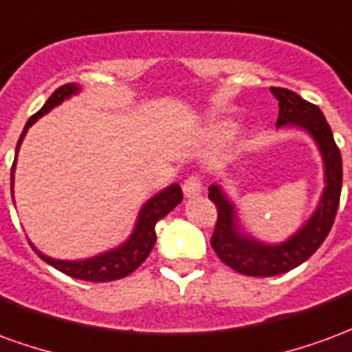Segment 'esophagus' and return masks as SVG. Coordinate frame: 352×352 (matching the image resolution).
I'll return each mask as SVG.
<instances>
[{
  "mask_svg": "<svg viewBox=\"0 0 352 352\" xmlns=\"http://www.w3.org/2000/svg\"><path fill=\"white\" fill-rule=\"evenodd\" d=\"M204 190V184H201V179L198 175H190L183 183V192L186 198H196Z\"/></svg>",
  "mask_w": 352,
  "mask_h": 352,
  "instance_id": "esophagus-1",
  "label": "esophagus"
}]
</instances>
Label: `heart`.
Segmentation results:
<instances>
[{"instance_id":"1","label":"heart","mask_w":352,"mask_h":352,"mask_svg":"<svg viewBox=\"0 0 352 352\" xmlns=\"http://www.w3.org/2000/svg\"><path fill=\"white\" fill-rule=\"evenodd\" d=\"M237 124L232 120H221L213 126V135L219 139H230L236 135Z\"/></svg>"}]
</instances>
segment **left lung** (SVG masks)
<instances>
[{"mask_svg":"<svg viewBox=\"0 0 352 352\" xmlns=\"http://www.w3.org/2000/svg\"><path fill=\"white\" fill-rule=\"evenodd\" d=\"M272 94L279 101L277 128H285V126L302 128L317 143L324 162L326 186L309 221L294 236L277 245L262 243L251 234H245L243 228L239 226L236 206L224 194L221 184L209 186V199L219 211L213 237H211V247L224 264L236 270L237 273L251 277H272V275L287 273L303 264L317 251L328 236L338 213L341 179H343L340 148L333 141L332 130L326 122L324 115L320 113V109L287 88L272 87Z\"/></svg>","mask_w":352,"mask_h":352,"instance_id":"1","label":"left lung"}]
</instances>
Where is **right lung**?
<instances>
[{"label":"right lung","mask_w":352,"mask_h":352,"mask_svg":"<svg viewBox=\"0 0 352 352\" xmlns=\"http://www.w3.org/2000/svg\"><path fill=\"white\" fill-rule=\"evenodd\" d=\"M80 88L77 85H64V87L56 88L52 96H50L47 103L43 105L37 113H35L30 120H28L26 128L22 131V135L19 139V145H16V154H19L20 143L26 135L28 128L37 120L41 118L43 115H47L50 109H54L56 105H60L62 101L72 98L73 94L79 92ZM14 166H16V156H14V162H12L11 168V192H12V181H14ZM183 199V190L177 183L169 184L168 188H164L162 192H158L156 196L146 201L145 206L141 207L139 211L138 222H135V228L131 232V236L124 241L120 247H115L107 252H101L98 256H92V258L85 260H56L50 258L47 254H43L41 251H37L34 245V251L39 254V258H43L47 264H50L52 267H56L58 272L69 275L73 279L80 280H92V283H107V280H116L122 279L126 275H130L131 272H135L139 265L143 264L146 260V256L153 251L154 243H156V232H154V226L156 222L164 219L169 211H173Z\"/></svg>","instance_id":"right-lung-1"}]
</instances>
